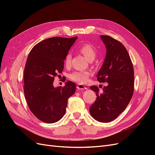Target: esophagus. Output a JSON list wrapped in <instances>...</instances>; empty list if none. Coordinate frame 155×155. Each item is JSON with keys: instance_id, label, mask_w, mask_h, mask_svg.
<instances>
[{"instance_id": "34e87169", "label": "esophagus", "mask_w": 155, "mask_h": 155, "mask_svg": "<svg viewBox=\"0 0 155 155\" xmlns=\"http://www.w3.org/2000/svg\"><path fill=\"white\" fill-rule=\"evenodd\" d=\"M77 88L78 89V90H81V91H84V90H85V89H87V88L85 86L81 85V84H78Z\"/></svg>"}]
</instances>
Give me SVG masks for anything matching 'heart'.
<instances>
[{"label": "heart", "mask_w": 155, "mask_h": 155, "mask_svg": "<svg viewBox=\"0 0 155 155\" xmlns=\"http://www.w3.org/2000/svg\"><path fill=\"white\" fill-rule=\"evenodd\" d=\"M78 50L81 53L87 60L92 61L97 56V50L93 45L91 43H83L79 46ZM72 55L70 53H67L64 56V64L67 68H69L71 65ZM91 72L88 71H75L70 74L68 78L74 82L79 84L85 83L91 76Z\"/></svg>", "instance_id": "heart-1"}]
</instances>
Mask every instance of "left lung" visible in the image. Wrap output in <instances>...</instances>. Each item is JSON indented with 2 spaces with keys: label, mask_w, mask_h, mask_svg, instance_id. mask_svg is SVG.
Masks as SVG:
<instances>
[{
  "label": "left lung",
  "mask_w": 155,
  "mask_h": 155,
  "mask_svg": "<svg viewBox=\"0 0 155 155\" xmlns=\"http://www.w3.org/2000/svg\"><path fill=\"white\" fill-rule=\"evenodd\" d=\"M100 37L107 54L96 77L98 81L106 82L107 85L101 92L97 86L90 87L97 97L89 110L97 121L109 122L124 111L133 97L134 68L127 50L120 41L109 35Z\"/></svg>",
  "instance_id": "1"
}]
</instances>
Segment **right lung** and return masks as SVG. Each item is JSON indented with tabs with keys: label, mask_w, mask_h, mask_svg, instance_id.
<instances>
[{
	"label": "right lung",
	"mask_w": 155,
	"mask_h": 155,
	"mask_svg": "<svg viewBox=\"0 0 155 155\" xmlns=\"http://www.w3.org/2000/svg\"><path fill=\"white\" fill-rule=\"evenodd\" d=\"M78 39L54 37L35 45L28 56L24 70V93L28 105L36 118L52 124L63 118L68 99L76 90L68 81L55 88L53 82L64 68V58Z\"/></svg>",
	"instance_id": "right-lung-1"
}]
</instances>
